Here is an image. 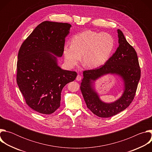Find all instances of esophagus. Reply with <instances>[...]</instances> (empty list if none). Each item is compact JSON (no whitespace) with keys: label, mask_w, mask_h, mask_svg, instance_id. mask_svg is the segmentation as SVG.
<instances>
[{"label":"esophagus","mask_w":152,"mask_h":152,"mask_svg":"<svg viewBox=\"0 0 152 152\" xmlns=\"http://www.w3.org/2000/svg\"><path fill=\"white\" fill-rule=\"evenodd\" d=\"M81 79H82V77H81V76H80V75H77V77H76V80H77V81H80V80H81Z\"/></svg>","instance_id":"obj_1"}]
</instances>
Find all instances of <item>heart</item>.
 <instances>
[{"mask_svg":"<svg viewBox=\"0 0 152 152\" xmlns=\"http://www.w3.org/2000/svg\"><path fill=\"white\" fill-rule=\"evenodd\" d=\"M115 47L113 37L106 32L86 31L75 35L72 45H66L63 53L65 62L69 67H73L82 62L88 68H96L104 64L110 58Z\"/></svg>","mask_w":152,"mask_h":152,"instance_id":"obj_1","label":"heart"}]
</instances>
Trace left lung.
<instances>
[{
	"instance_id": "8db88e82",
	"label": "left lung",
	"mask_w": 152,
	"mask_h": 152,
	"mask_svg": "<svg viewBox=\"0 0 152 152\" xmlns=\"http://www.w3.org/2000/svg\"><path fill=\"white\" fill-rule=\"evenodd\" d=\"M119 46L115 52L102 67L85 70L80 88L86 106L99 117L107 118L124 110L134 99L141 77V70L137 52L129 45L123 33L117 30ZM111 74L120 76L124 81L122 96L112 103L102 101L95 90L94 82L100 77Z\"/></svg>"
}]
</instances>
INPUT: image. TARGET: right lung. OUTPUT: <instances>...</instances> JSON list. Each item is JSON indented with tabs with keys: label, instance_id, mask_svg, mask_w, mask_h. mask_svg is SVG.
Here are the masks:
<instances>
[{
	"label": "right lung",
	"instance_id": "add662e5",
	"mask_svg": "<svg viewBox=\"0 0 152 152\" xmlns=\"http://www.w3.org/2000/svg\"><path fill=\"white\" fill-rule=\"evenodd\" d=\"M72 25L45 21L38 25L21 45L18 53L17 83L27 104L43 114H51L60 106L64 86L73 81L76 72L62 69L65 39Z\"/></svg>",
	"mask_w": 152,
	"mask_h": 152
}]
</instances>
